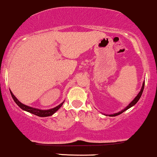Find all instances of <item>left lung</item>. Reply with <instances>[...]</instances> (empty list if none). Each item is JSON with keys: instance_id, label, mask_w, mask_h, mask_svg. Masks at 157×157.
<instances>
[{"instance_id": "left-lung-1", "label": "left lung", "mask_w": 157, "mask_h": 157, "mask_svg": "<svg viewBox=\"0 0 157 157\" xmlns=\"http://www.w3.org/2000/svg\"><path fill=\"white\" fill-rule=\"evenodd\" d=\"M144 81L143 82V83H142V89H141L140 92H139V94H137V96H136V97L135 98H134L133 100H132V101H131V102H130V104H129L128 106H126V107H125L124 109H122L121 111L118 112V113H114V114H111V115H105V114H104V115H109V116H111V117L117 116V115H118L121 114L122 113H124V111H126V110H127V109H130V107H132V106H133L134 105H135V104H136V103L138 102V101H139V100L140 99L141 96H142V94L143 90H144Z\"/></svg>"}]
</instances>
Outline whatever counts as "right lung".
Returning a JSON list of instances; mask_svg holds the SVG:
<instances>
[{
	"instance_id": "right-lung-1",
	"label": "right lung",
	"mask_w": 157,
	"mask_h": 157,
	"mask_svg": "<svg viewBox=\"0 0 157 157\" xmlns=\"http://www.w3.org/2000/svg\"><path fill=\"white\" fill-rule=\"evenodd\" d=\"M10 93H11V95H12V97H13V99L14 100L15 104L18 105L21 109H22L23 110H25V111H27V112H28V113H32V114L36 115H37V116H39V117H48V116H51V115H53L56 111H57L58 109H59L60 107H61L62 106H63V103H64V101H64L63 102H62L59 105L56 106V107L52 108V109H38V108H34V107H32V106H27V105H25V104H23L22 103H21L18 99H17L16 97H15L14 94H13V92H11V90H10Z\"/></svg>"
}]
</instances>
